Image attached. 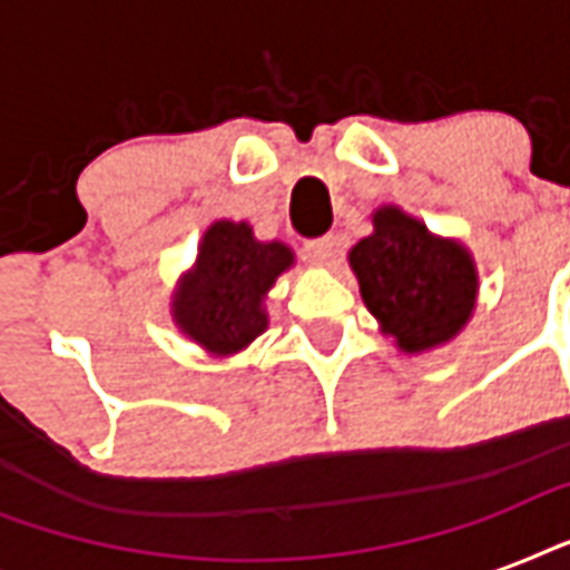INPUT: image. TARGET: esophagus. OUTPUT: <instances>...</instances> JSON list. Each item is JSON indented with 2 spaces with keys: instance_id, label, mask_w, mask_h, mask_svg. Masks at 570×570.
Instances as JSON below:
<instances>
[{
  "instance_id": "1",
  "label": "esophagus",
  "mask_w": 570,
  "mask_h": 570,
  "mask_svg": "<svg viewBox=\"0 0 570 570\" xmlns=\"http://www.w3.org/2000/svg\"><path fill=\"white\" fill-rule=\"evenodd\" d=\"M304 254L313 259V263H322V266H328L334 254H337V236H320V239L304 242Z\"/></svg>"
}]
</instances>
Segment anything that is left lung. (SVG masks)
Instances as JSON below:
<instances>
[{
	"mask_svg": "<svg viewBox=\"0 0 570 570\" xmlns=\"http://www.w3.org/2000/svg\"><path fill=\"white\" fill-rule=\"evenodd\" d=\"M375 233L352 248L361 295L399 348L423 352L464 328L476 302V268L459 242L438 239L396 206L373 218Z\"/></svg>",
	"mask_w": 570,
	"mask_h": 570,
	"instance_id": "8db88e82",
	"label": "left lung"
}]
</instances>
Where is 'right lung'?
<instances>
[{"label": "right lung", "mask_w": 570, "mask_h": 570, "mask_svg": "<svg viewBox=\"0 0 570 570\" xmlns=\"http://www.w3.org/2000/svg\"><path fill=\"white\" fill-rule=\"evenodd\" d=\"M289 266L293 250L281 242H257L245 222H215L177 289L174 320L215 355L239 352L266 331L263 295Z\"/></svg>", "instance_id": "obj_1"}]
</instances>
